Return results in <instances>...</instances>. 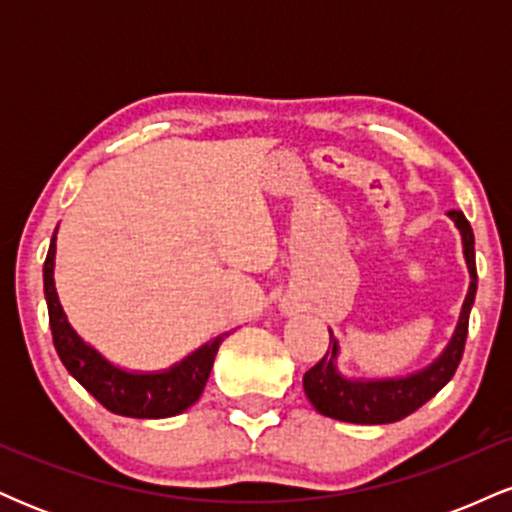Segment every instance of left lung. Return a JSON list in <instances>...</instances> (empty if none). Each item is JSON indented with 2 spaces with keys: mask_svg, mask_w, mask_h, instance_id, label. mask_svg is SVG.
Segmentation results:
<instances>
[{
  "mask_svg": "<svg viewBox=\"0 0 512 512\" xmlns=\"http://www.w3.org/2000/svg\"><path fill=\"white\" fill-rule=\"evenodd\" d=\"M448 216L455 221L462 236L464 262L469 269V291L448 346L426 368L402 375V378H349L337 366L339 342L330 330L332 354L327 349L322 361H317L303 375L305 395L322 416L346 421V424H392V421L404 419V416L424 407L428 399L438 395L450 383L462 361L464 342H467L469 310H472L474 296H477V262H474V233L469 221L457 209L448 211Z\"/></svg>",
  "mask_w": 512,
  "mask_h": 512,
  "instance_id": "left-lung-1",
  "label": "left lung"
}]
</instances>
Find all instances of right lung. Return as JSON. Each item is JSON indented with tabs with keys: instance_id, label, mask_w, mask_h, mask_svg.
I'll use <instances>...</instances> for the list:
<instances>
[{
	"instance_id": "right-lung-1",
	"label": "right lung",
	"mask_w": 512,
	"mask_h": 512,
	"mask_svg": "<svg viewBox=\"0 0 512 512\" xmlns=\"http://www.w3.org/2000/svg\"><path fill=\"white\" fill-rule=\"evenodd\" d=\"M57 231L50 240L48 257L43 267L45 301H48L52 342L60 354L64 368L86 392H91L105 409L132 419H168L190 409L207 385L216 351L228 334H219L211 342L202 344L190 356L173 363L166 370H127L115 366L101 351L93 349L69 325L67 315L55 289V252Z\"/></svg>"
}]
</instances>
